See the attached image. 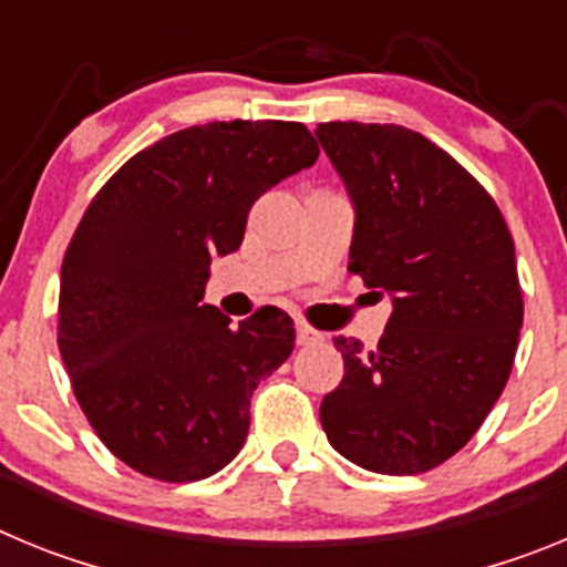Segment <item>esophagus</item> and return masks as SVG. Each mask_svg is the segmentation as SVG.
Returning a JSON list of instances; mask_svg holds the SVG:
<instances>
[{"instance_id": "esophagus-1", "label": "esophagus", "mask_w": 567, "mask_h": 567, "mask_svg": "<svg viewBox=\"0 0 567 567\" xmlns=\"http://www.w3.org/2000/svg\"><path fill=\"white\" fill-rule=\"evenodd\" d=\"M295 338H298V346H318L323 343V334L318 329H312L303 320H295Z\"/></svg>"}]
</instances>
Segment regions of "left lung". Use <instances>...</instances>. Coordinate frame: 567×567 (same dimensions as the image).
<instances>
[{
  "instance_id": "obj_1",
  "label": "left lung",
  "mask_w": 567,
  "mask_h": 567,
  "mask_svg": "<svg viewBox=\"0 0 567 567\" xmlns=\"http://www.w3.org/2000/svg\"><path fill=\"white\" fill-rule=\"evenodd\" d=\"M354 204L349 272L392 295L378 349L334 338L343 380L320 403L334 452L423 474L463 449L508 383L523 327L517 255L483 184L398 124L315 130Z\"/></svg>"
}]
</instances>
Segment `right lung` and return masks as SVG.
Wrapping results in <instances>:
<instances>
[{"label": "right lung", "mask_w": 567, "mask_h": 567, "mask_svg": "<svg viewBox=\"0 0 567 567\" xmlns=\"http://www.w3.org/2000/svg\"><path fill=\"white\" fill-rule=\"evenodd\" d=\"M300 122H209L135 153L90 202L62 260L59 352L84 417L144 477L195 483L249 432L255 385L295 349L287 312L204 303L260 195L318 162Z\"/></svg>", "instance_id": "right-lung-1"}]
</instances>
